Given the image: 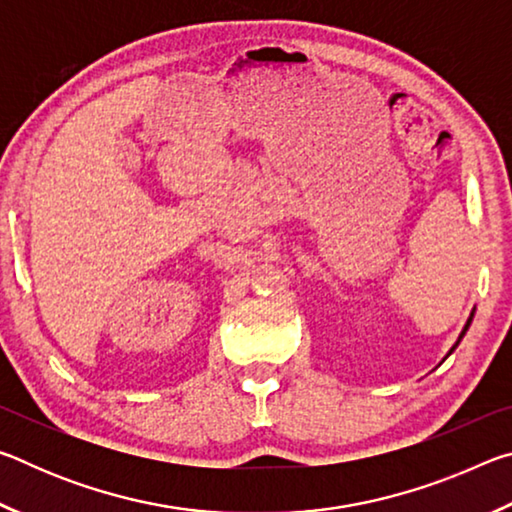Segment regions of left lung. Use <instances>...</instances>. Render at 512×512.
<instances>
[{
    "instance_id": "left-lung-1",
    "label": "left lung",
    "mask_w": 512,
    "mask_h": 512,
    "mask_svg": "<svg viewBox=\"0 0 512 512\" xmlns=\"http://www.w3.org/2000/svg\"><path fill=\"white\" fill-rule=\"evenodd\" d=\"M472 318H474V309H472V314H470V318H467V323H465V327H463V332H461V334H458V339H456V343L452 345V350H449V352H447V357H449V354H452V352H454V350L458 348V343H461V341H463V336H465V332H467V329H470V325H472ZM447 357H445V359H447Z\"/></svg>"
}]
</instances>
